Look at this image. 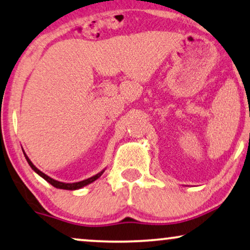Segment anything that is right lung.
Instances as JSON below:
<instances>
[{"label": "right lung", "mask_w": 250, "mask_h": 250, "mask_svg": "<svg viewBox=\"0 0 250 250\" xmlns=\"http://www.w3.org/2000/svg\"><path fill=\"white\" fill-rule=\"evenodd\" d=\"M23 155H25V158H26V160H27V163L29 164V166L32 167V169L34 170V172L39 174V175H40L41 177H43V179L45 180L46 182H49V183L51 184V186H53L54 188H57V189H63V190H78V189H82V188H83V187L87 186V184H90V183H92V182H94L95 180H98L99 177H100V176L102 175V174H104V169H102L100 173L95 174L94 176L88 177V179H86V180L80 181V182L64 183V182H60V181L54 180V179H52V177L47 176L46 174H44L43 172H41V170H40L39 168H37V167H36L35 165H34V164H33L32 162H30V159L28 158V156L26 155L25 151H23Z\"/></svg>", "instance_id": "1"}]
</instances>
